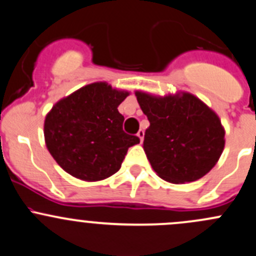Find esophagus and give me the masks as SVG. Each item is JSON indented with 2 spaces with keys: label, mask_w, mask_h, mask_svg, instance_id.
<instances>
[{
  "label": "esophagus",
  "mask_w": 256,
  "mask_h": 256,
  "mask_svg": "<svg viewBox=\"0 0 256 256\" xmlns=\"http://www.w3.org/2000/svg\"><path fill=\"white\" fill-rule=\"evenodd\" d=\"M136 136H138V138L140 139V143H142V142H143V139H144V130H143V129H139L138 133H136Z\"/></svg>",
  "instance_id": "34e87169"
}]
</instances>
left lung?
<instances>
[{
    "label": "left lung",
    "instance_id": "left-lung-1",
    "mask_svg": "<svg viewBox=\"0 0 256 256\" xmlns=\"http://www.w3.org/2000/svg\"><path fill=\"white\" fill-rule=\"evenodd\" d=\"M136 96L150 122L143 148L158 176L185 184L210 172L226 144L217 113L188 92L155 96L136 91Z\"/></svg>",
    "mask_w": 256,
    "mask_h": 256
}]
</instances>
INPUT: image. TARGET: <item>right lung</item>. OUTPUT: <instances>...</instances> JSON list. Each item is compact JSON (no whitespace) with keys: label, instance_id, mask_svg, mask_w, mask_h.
Segmentation results:
<instances>
[{"label":"right lung","instance_id":"obj_1","mask_svg":"<svg viewBox=\"0 0 256 256\" xmlns=\"http://www.w3.org/2000/svg\"><path fill=\"white\" fill-rule=\"evenodd\" d=\"M129 94L107 82L78 88L52 106L44 120V139L55 162L82 181H100L120 168L139 138L123 132L118 106Z\"/></svg>","mask_w":256,"mask_h":256}]
</instances>
